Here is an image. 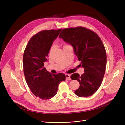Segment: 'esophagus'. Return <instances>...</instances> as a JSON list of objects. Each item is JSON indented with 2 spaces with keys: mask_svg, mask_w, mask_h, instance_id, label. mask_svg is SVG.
Here are the masks:
<instances>
[{
  "mask_svg": "<svg viewBox=\"0 0 125 125\" xmlns=\"http://www.w3.org/2000/svg\"><path fill=\"white\" fill-rule=\"evenodd\" d=\"M65 76H66V79L67 80H71V78H70V75H69V74H66L65 75Z\"/></svg>",
  "mask_w": 125,
  "mask_h": 125,
  "instance_id": "34e87169",
  "label": "esophagus"
}]
</instances>
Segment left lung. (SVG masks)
Here are the masks:
<instances>
[{
    "mask_svg": "<svg viewBox=\"0 0 125 125\" xmlns=\"http://www.w3.org/2000/svg\"><path fill=\"white\" fill-rule=\"evenodd\" d=\"M59 38L72 45L80 65L84 68L81 76L74 73L71 76L80 83L75 94L79 97L92 95L101 84L106 66V50L100 38L95 32L82 27L64 29Z\"/></svg>",
    "mask_w": 125,
    "mask_h": 125,
    "instance_id": "left-lung-1",
    "label": "left lung"
}]
</instances>
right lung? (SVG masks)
<instances>
[{
    "label": "right lung",
    "mask_w": 125,
    "mask_h": 125,
    "mask_svg": "<svg viewBox=\"0 0 125 125\" xmlns=\"http://www.w3.org/2000/svg\"><path fill=\"white\" fill-rule=\"evenodd\" d=\"M62 29L42 31L29 41L23 55V69L26 82L32 93L41 99H50L57 93L59 84L65 75L51 74L44 67L53 42Z\"/></svg>",
    "instance_id": "right-lung-1"
}]
</instances>
